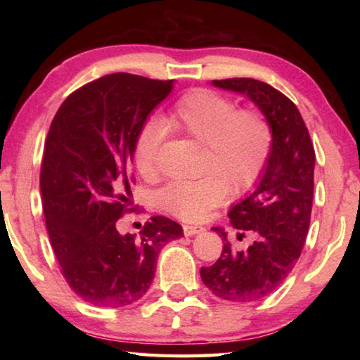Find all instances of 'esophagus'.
Here are the masks:
<instances>
[{
  "label": "esophagus",
  "instance_id": "obj_1",
  "mask_svg": "<svg viewBox=\"0 0 360 360\" xmlns=\"http://www.w3.org/2000/svg\"><path fill=\"white\" fill-rule=\"evenodd\" d=\"M205 229L203 227H195V225H184V235L186 236H193L197 233H202Z\"/></svg>",
  "mask_w": 360,
  "mask_h": 360
}]
</instances>
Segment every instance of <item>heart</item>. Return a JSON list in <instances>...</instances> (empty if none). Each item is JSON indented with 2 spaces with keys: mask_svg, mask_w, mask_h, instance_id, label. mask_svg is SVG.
<instances>
[{
  "mask_svg": "<svg viewBox=\"0 0 360 360\" xmlns=\"http://www.w3.org/2000/svg\"><path fill=\"white\" fill-rule=\"evenodd\" d=\"M163 127L205 144V169L212 173L202 179L169 182L158 192L162 208L186 222L205 221L229 192L238 195L251 188L271 150L273 131L264 114L236 111L235 103L225 96L197 89L179 98L162 124L149 120L139 129L133 163L143 178L155 174Z\"/></svg>",
  "mask_w": 360,
  "mask_h": 360,
  "instance_id": "b5f03b06",
  "label": "heart"
}]
</instances>
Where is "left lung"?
<instances>
[{"label": "left lung", "instance_id": "8db88e82", "mask_svg": "<svg viewBox=\"0 0 360 360\" xmlns=\"http://www.w3.org/2000/svg\"><path fill=\"white\" fill-rule=\"evenodd\" d=\"M214 87L240 94L265 115L273 131L271 150L252 192L229 211L238 238L249 231L254 243L236 251L222 227L214 265L202 266L203 284L219 298L254 302L275 292L300 257L311 219L314 148L297 106L271 85L249 77L212 81Z\"/></svg>", "mask_w": 360, "mask_h": 360}]
</instances>
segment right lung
Instances as JSON below:
<instances>
[{
    "label": "right lung",
    "instance_id": "obj_1",
    "mask_svg": "<svg viewBox=\"0 0 360 360\" xmlns=\"http://www.w3.org/2000/svg\"><path fill=\"white\" fill-rule=\"evenodd\" d=\"M174 81L114 72L72 92L49 129L41 165L47 233L66 283L84 302L127 307L148 292L160 249L184 236L155 216L139 236L117 230L131 203L136 135Z\"/></svg>",
    "mask_w": 360,
    "mask_h": 360
}]
</instances>
